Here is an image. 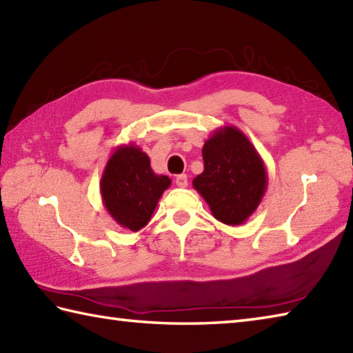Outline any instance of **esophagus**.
Here are the masks:
<instances>
[{
    "mask_svg": "<svg viewBox=\"0 0 353 353\" xmlns=\"http://www.w3.org/2000/svg\"><path fill=\"white\" fill-rule=\"evenodd\" d=\"M175 184L178 185V188H188V175H184V174L178 175L175 178Z\"/></svg>",
    "mask_w": 353,
    "mask_h": 353,
    "instance_id": "obj_1",
    "label": "esophagus"
}]
</instances>
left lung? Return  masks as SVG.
Returning <instances> with one entry per match:
<instances>
[{
  "label": "left lung",
  "instance_id": "left-lung-1",
  "mask_svg": "<svg viewBox=\"0 0 353 353\" xmlns=\"http://www.w3.org/2000/svg\"><path fill=\"white\" fill-rule=\"evenodd\" d=\"M204 170L195 190L212 215L228 225L244 224L268 189V170L254 144L235 125L216 129L203 145Z\"/></svg>",
  "mask_w": 353,
  "mask_h": 353
}]
</instances>
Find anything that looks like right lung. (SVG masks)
<instances>
[{
	"label": "right lung",
	"instance_id": "right-lung-1",
	"mask_svg": "<svg viewBox=\"0 0 353 353\" xmlns=\"http://www.w3.org/2000/svg\"><path fill=\"white\" fill-rule=\"evenodd\" d=\"M170 178L150 168L148 154L135 144H123L112 152L99 181L103 204L115 223L138 232L150 221L158 199L170 185Z\"/></svg>",
	"mask_w": 353,
	"mask_h": 353
}]
</instances>
